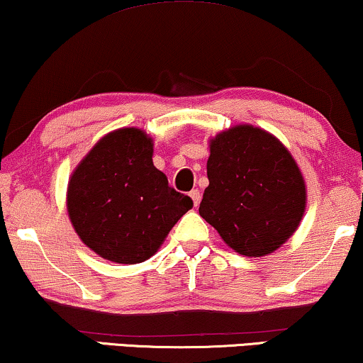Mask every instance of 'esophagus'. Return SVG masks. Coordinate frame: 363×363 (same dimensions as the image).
Wrapping results in <instances>:
<instances>
[{"label": "esophagus", "instance_id": "obj_1", "mask_svg": "<svg viewBox=\"0 0 363 363\" xmlns=\"http://www.w3.org/2000/svg\"><path fill=\"white\" fill-rule=\"evenodd\" d=\"M190 198L193 200V205H195V206L200 205V200H201V193H200V190H191V191H190Z\"/></svg>", "mask_w": 363, "mask_h": 363}]
</instances>
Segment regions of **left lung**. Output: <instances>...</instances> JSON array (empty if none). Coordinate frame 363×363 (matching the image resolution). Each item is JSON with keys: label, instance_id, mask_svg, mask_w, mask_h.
<instances>
[{"label": "left lung", "instance_id": "obj_1", "mask_svg": "<svg viewBox=\"0 0 363 363\" xmlns=\"http://www.w3.org/2000/svg\"><path fill=\"white\" fill-rule=\"evenodd\" d=\"M210 185L200 216L241 256L261 257L299 228L307 205L306 180L279 138L250 123L210 138Z\"/></svg>", "mask_w": 363, "mask_h": 363}]
</instances>
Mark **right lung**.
Listing matches in <instances>:
<instances>
[{
  "label": "right lung",
  "mask_w": 363,
  "mask_h": 363,
  "mask_svg": "<svg viewBox=\"0 0 363 363\" xmlns=\"http://www.w3.org/2000/svg\"><path fill=\"white\" fill-rule=\"evenodd\" d=\"M152 157L153 140L147 132L117 128L91 148L69 178V220L84 245L104 259L147 261L191 210V198L168 185Z\"/></svg>",
  "instance_id": "add662e5"
}]
</instances>
